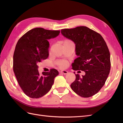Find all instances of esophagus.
<instances>
[{
	"label": "esophagus",
	"mask_w": 123,
	"mask_h": 123,
	"mask_svg": "<svg viewBox=\"0 0 123 123\" xmlns=\"http://www.w3.org/2000/svg\"><path fill=\"white\" fill-rule=\"evenodd\" d=\"M60 73H62V74H67V73H68V72L67 71H65V70H64V71H60Z\"/></svg>",
	"instance_id": "1"
}]
</instances>
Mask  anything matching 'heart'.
<instances>
[{
	"instance_id": "b5f03b06",
	"label": "heart",
	"mask_w": 123,
	"mask_h": 123,
	"mask_svg": "<svg viewBox=\"0 0 123 123\" xmlns=\"http://www.w3.org/2000/svg\"><path fill=\"white\" fill-rule=\"evenodd\" d=\"M72 42L69 39H65L64 41V43H71ZM56 64L58 65L60 68L62 69H64L66 68L67 67L68 65V62L64 60H60V61H58L56 62Z\"/></svg>"
}]
</instances>
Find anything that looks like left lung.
I'll use <instances>...</instances> for the list:
<instances>
[{"label": "left lung", "instance_id": "obj_1", "mask_svg": "<svg viewBox=\"0 0 123 123\" xmlns=\"http://www.w3.org/2000/svg\"><path fill=\"white\" fill-rule=\"evenodd\" d=\"M61 32L75 44L78 57L72 63L73 70L84 71L86 73L80 76L74 72L76 79L71 88L81 97H91L103 87L110 73L108 48L101 35L85 26L62 29Z\"/></svg>", "mask_w": 123, "mask_h": 123}]
</instances>
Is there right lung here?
Returning <instances> with one entry per match:
<instances>
[{
	"instance_id": "add662e5",
	"label": "right lung",
	"mask_w": 123,
	"mask_h": 123,
	"mask_svg": "<svg viewBox=\"0 0 123 123\" xmlns=\"http://www.w3.org/2000/svg\"><path fill=\"white\" fill-rule=\"evenodd\" d=\"M59 30L36 28L28 31L18 40L13 55V71L21 89L32 98L42 97L50 91L54 78L58 75L55 69L40 75L37 64L49 56V43Z\"/></svg>"
}]
</instances>
